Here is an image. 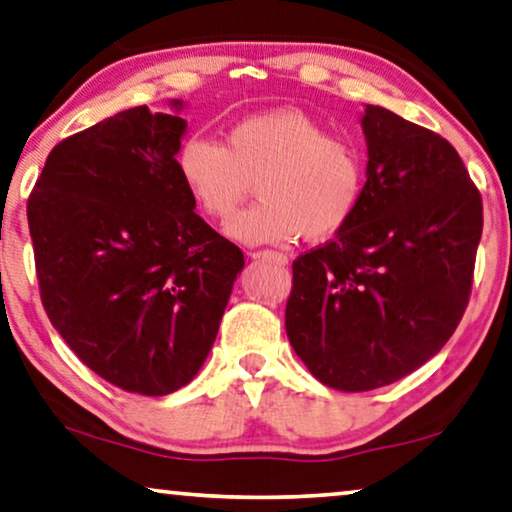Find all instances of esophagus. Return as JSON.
Masks as SVG:
<instances>
[{"label": "esophagus", "instance_id": "1", "mask_svg": "<svg viewBox=\"0 0 512 512\" xmlns=\"http://www.w3.org/2000/svg\"><path fill=\"white\" fill-rule=\"evenodd\" d=\"M250 257H253V259H271V262H276L280 266L287 264V255L278 253V250H253Z\"/></svg>", "mask_w": 512, "mask_h": 512}]
</instances>
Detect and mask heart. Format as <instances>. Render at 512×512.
<instances>
[{
	"label": "heart",
	"mask_w": 512,
	"mask_h": 512,
	"mask_svg": "<svg viewBox=\"0 0 512 512\" xmlns=\"http://www.w3.org/2000/svg\"><path fill=\"white\" fill-rule=\"evenodd\" d=\"M177 172L197 211L227 220L255 183L259 204L236 216L227 234L246 243L331 239L361 204L365 160L345 135L296 108L246 117L223 144L190 135L177 151Z\"/></svg>",
	"instance_id": "b5f03b06"
}]
</instances>
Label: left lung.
<instances>
[{
    "label": "left lung",
    "instance_id": "8db88e82",
    "mask_svg": "<svg viewBox=\"0 0 512 512\" xmlns=\"http://www.w3.org/2000/svg\"><path fill=\"white\" fill-rule=\"evenodd\" d=\"M368 181L345 230L294 259L285 329L322 384H393L446 345L467 310L483 200L444 137L368 105Z\"/></svg>",
    "mask_w": 512,
    "mask_h": 512
}]
</instances>
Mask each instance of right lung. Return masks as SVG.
Returning <instances> with one entry per match:
<instances>
[{"mask_svg":"<svg viewBox=\"0 0 512 512\" xmlns=\"http://www.w3.org/2000/svg\"><path fill=\"white\" fill-rule=\"evenodd\" d=\"M183 131L147 105L98 121L50 151L27 202L52 326L128 393L167 395L197 375L243 269L179 179Z\"/></svg>","mask_w":512,"mask_h":512,"instance_id":"obj_1","label":"right lung"}]
</instances>
